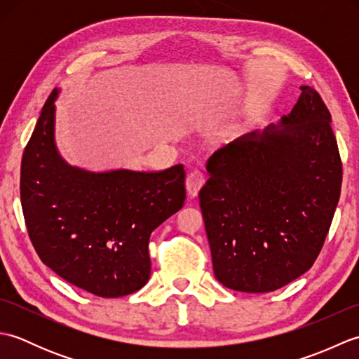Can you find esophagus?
Here are the masks:
<instances>
[{
  "label": "esophagus",
  "mask_w": 359,
  "mask_h": 359,
  "mask_svg": "<svg viewBox=\"0 0 359 359\" xmlns=\"http://www.w3.org/2000/svg\"><path fill=\"white\" fill-rule=\"evenodd\" d=\"M205 184V175L199 170H193L189 171L187 175V191L189 197H196L199 194L201 188Z\"/></svg>",
  "instance_id": "1"
}]
</instances>
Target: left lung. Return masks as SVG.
<instances>
[{
  "instance_id": "8db88e82",
  "label": "left lung",
  "mask_w": 359,
  "mask_h": 359,
  "mask_svg": "<svg viewBox=\"0 0 359 359\" xmlns=\"http://www.w3.org/2000/svg\"><path fill=\"white\" fill-rule=\"evenodd\" d=\"M279 125L217 149L199 193L212 270L220 284L269 293L310 270L341 194L332 116L313 88Z\"/></svg>"
}]
</instances>
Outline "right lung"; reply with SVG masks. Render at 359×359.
Listing matches in <instances>:
<instances>
[{"mask_svg": "<svg viewBox=\"0 0 359 359\" xmlns=\"http://www.w3.org/2000/svg\"><path fill=\"white\" fill-rule=\"evenodd\" d=\"M58 93L46 100L21 160L29 238L69 284L102 297L131 294L149 279L151 233L184 207V165L157 172L67 165L55 144Z\"/></svg>", "mask_w": 359, "mask_h": 359, "instance_id": "right-lung-1", "label": "right lung"}]
</instances>
